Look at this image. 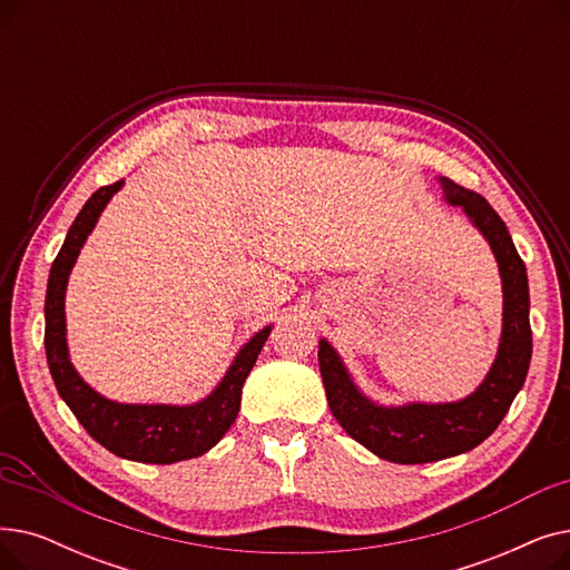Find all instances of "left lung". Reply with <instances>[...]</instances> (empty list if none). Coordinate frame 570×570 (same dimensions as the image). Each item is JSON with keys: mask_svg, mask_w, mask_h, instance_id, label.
Returning a JSON list of instances; mask_svg holds the SVG:
<instances>
[{"mask_svg": "<svg viewBox=\"0 0 570 570\" xmlns=\"http://www.w3.org/2000/svg\"><path fill=\"white\" fill-rule=\"evenodd\" d=\"M443 200L460 207L490 245L501 277V337L485 379L453 402L381 404L355 383L340 351L318 340V367L325 397L344 432L376 458L397 464H425L455 458L481 445L503 421L522 391L531 363L527 267L494 207L448 177H436Z\"/></svg>", "mask_w": 570, "mask_h": 570, "instance_id": "left-lung-1", "label": "left lung"}]
</instances>
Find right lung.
Instances as JSON below:
<instances>
[{
	"label": "right lung",
	"mask_w": 570,
	"mask_h": 570,
	"mask_svg": "<svg viewBox=\"0 0 570 570\" xmlns=\"http://www.w3.org/2000/svg\"><path fill=\"white\" fill-rule=\"evenodd\" d=\"M125 179L97 189L82 205L59 249L46 288V357L59 397L78 417L87 434L112 455L142 464H175L198 458L215 448L235 423L243 385L256 357L273 333V323L261 327L233 355L219 383L191 404H129L115 402L89 385L71 363L67 340V286L71 269L95 230L110 198Z\"/></svg>",
	"instance_id": "1"
}]
</instances>
